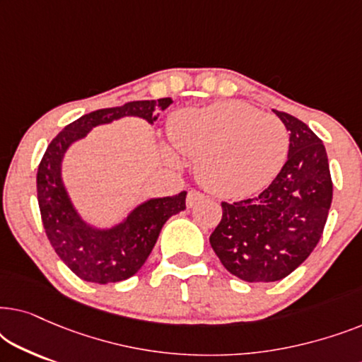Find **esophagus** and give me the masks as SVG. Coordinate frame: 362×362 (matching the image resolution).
I'll list each match as a JSON object with an SVG mask.
<instances>
[{
    "mask_svg": "<svg viewBox=\"0 0 362 362\" xmlns=\"http://www.w3.org/2000/svg\"><path fill=\"white\" fill-rule=\"evenodd\" d=\"M204 199V194H202L201 191L197 189H191L189 192H187V199H186V204L187 207H192L194 204H197V202Z\"/></svg>",
    "mask_w": 362,
    "mask_h": 362,
    "instance_id": "obj_1",
    "label": "esophagus"
}]
</instances>
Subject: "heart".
Segmentation results:
<instances>
[{
  "instance_id": "obj_1",
  "label": "heart",
  "mask_w": 362,
  "mask_h": 362,
  "mask_svg": "<svg viewBox=\"0 0 362 362\" xmlns=\"http://www.w3.org/2000/svg\"><path fill=\"white\" fill-rule=\"evenodd\" d=\"M168 133L177 151L197 160L201 185L224 197H244L269 185L290 146L284 122L240 102L176 112Z\"/></svg>"
}]
</instances>
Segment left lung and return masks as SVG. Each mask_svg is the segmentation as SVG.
Masks as SVG:
<instances>
[{
  "label": "left lung",
  "instance_id": "8db88e82",
  "mask_svg": "<svg viewBox=\"0 0 362 362\" xmlns=\"http://www.w3.org/2000/svg\"><path fill=\"white\" fill-rule=\"evenodd\" d=\"M290 132L288 158L259 196L221 202L209 237L222 265L237 279L269 284L290 275L315 250L333 201L325 145L310 127L274 110Z\"/></svg>",
  "mask_w": 362,
  "mask_h": 362
}]
</instances>
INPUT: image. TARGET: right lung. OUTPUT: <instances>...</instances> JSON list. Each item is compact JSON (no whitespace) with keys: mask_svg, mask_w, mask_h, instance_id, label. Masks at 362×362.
<instances>
[{"mask_svg":"<svg viewBox=\"0 0 362 362\" xmlns=\"http://www.w3.org/2000/svg\"><path fill=\"white\" fill-rule=\"evenodd\" d=\"M171 103V98H160L100 108L69 123L49 143L37 168L39 211L52 249L78 279L105 285L135 275L151 254L165 222L186 209L187 192L143 202L113 229H93L78 217L64 189L61 180L64 153L71 143L86 136L93 127L128 115L153 123L158 108L165 110Z\"/></svg>","mask_w":362,"mask_h":362,"instance_id":"add662e5","label":"right lung"}]
</instances>
